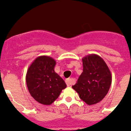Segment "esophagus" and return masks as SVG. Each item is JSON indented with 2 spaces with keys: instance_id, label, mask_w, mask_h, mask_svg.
I'll return each mask as SVG.
<instances>
[{
  "instance_id": "1",
  "label": "esophagus",
  "mask_w": 131,
  "mask_h": 131,
  "mask_svg": "<svg viewBox=\"0 0 131 131\" xmlns=\"http://www.w3.org/2000/svg\"><path fill=\"white\" fill-rule=\"evenodd\" d=\"M66 83H67V85L68 86L74 84V80H73L72 78L67 79V80H66Z\"/></svg>"
}]
</instances>
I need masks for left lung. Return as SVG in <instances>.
Listing matches in <instances>:
<instances>
[{
	"mask_svg": "<svg viewBox=\"0 0 131 131\" xmlns=\"http://www.w3.org/2000/svg\"><path fill=\"white\" fill-rule=\"evenodd\" d=\"M83 72L72 88L88 105L101 102L108 93L112 74L105 61L99 55L89 54L82 59Z\"/></svg>",
	"mask_w": 131,
	"mask_h": 131,
	"instance_id": "left-lung-1",
	"label": "left lung"
}]
</instances>
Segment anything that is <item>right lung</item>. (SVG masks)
<instances>
[{
    "mask_svg": "<svg viewBox=\"0 0 131 131\" xmlns=\"http://www.w3.org/2000/svg\"><path fill=\"white\" fill-rule=\"evenodd\" d=\"M56 61L42 55L31 63L26 74V83L30 95L43 105H50L67 88L63 80L54 70Z\"/></svg>",
    "mask_w": 131,
    "mask_h": 131,
    "instance_id": "1",
    "label": "right lung"
}]
</instances>
